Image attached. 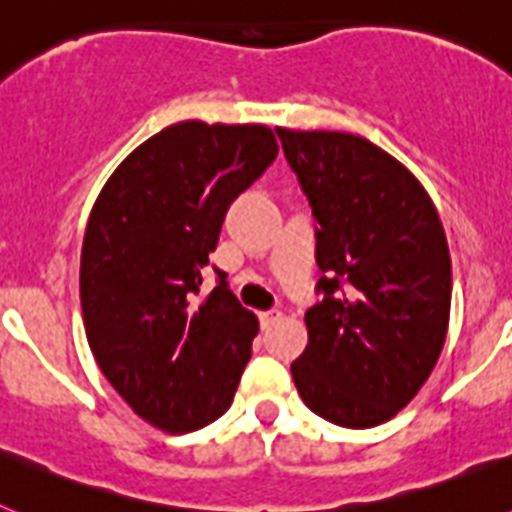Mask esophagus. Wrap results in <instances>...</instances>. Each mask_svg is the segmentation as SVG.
Instances as JSON below:
<instances>
[{
	"label": "esophagus",
	"mask_w": 512,
	"mask_h": 512,
	"mask_svg": "<svg viewBox=\"0 0 512 512\" xmlns=\"http://www.w3.org/2000/svg\"><path fill=\"white\" fill-rule=\"evenodd\" d=\"M279 318H282V312H279V310H264V312H259V320H261V325H264V328H269V325H274Z\"/></svg>",
	"instance_id": "1"
}]
</instances>
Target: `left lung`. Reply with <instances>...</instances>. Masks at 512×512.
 <instances>
[{"label": "left lung", "instance_id": "1", "mask_svg": "<svg viewBox=\"0 0 512 512\" xmlns=\"http://www.w3.org/2000/svg\"><path fill=\"white\" fill-rule=\"evenodd\" d=\"M315 217L320 302L292 379L307 408L343 428L395 418L441 356L451 259L431 197L366 138L277 128Z\"/></svg>", "mask_w": 512, "mask_h": 512}]
</instances>
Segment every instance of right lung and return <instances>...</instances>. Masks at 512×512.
Wrapping results in <instances>:
<instances>
[{
  "instance_id": "add662e5",
  "label": "right lung",
  "mask_w": 512,
  "mask_h": 512,
  "mask_svg": "<svg viewBox=\"0 0 512 512\" xmlns=\"http://www.w3.org/2000/svg\"><path fill=\"white\" fill-rule=\"evenodd\" d=\"M266 125H169L107 179L81 246V312L99 369L166 433L212 423L233 402L259 320L228 274L200 297L230 202L277 158Z\"/></svg>"
}]
</instances>
